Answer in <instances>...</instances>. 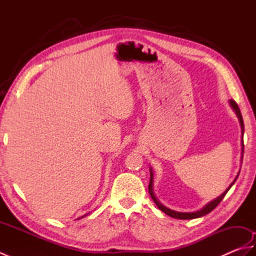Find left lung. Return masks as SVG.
<instances>
[{
	"label": "left lung",
	"instance_id": "left-lung-1",
	"mask_svg": "<svg viewBox=\"0 0 256 256\" xmlns=\"http://www.w3.org/2000/svg\"><path fill=\"white\" fill-rule=\"evenodd\" d=\"M230 106H232L233 110H234V112L236 113V116L238 118V121H240V124H241V130H242V138H243V134H244V123H243V118H242V114H241V111H240V108H238V106L236 104V102L234 100H230ZM244 150V144H243V140H242V152ZM150 170V184H148V192H150V194L152 199L154 200V202L156 204V206H158V209H160L164 214H166L167 216H172V218H175V219H180V220H188V219H196V218H200V216H206L208 214L209 212H211L212 210H214L216 206H218L222 199L224 198V196L226 194V192H229V189L233 186V184L236 182V180L238 179V172L234 180H233V182L230 184L229 188H228L226 192L222 194L221 196H219L218 198H216L214 200H212L211 202H209L208 204H206L202 209H200L198 211H194V212H177V211H174V210H170L166 208L165 206H162L158 200L156 199L155 194H154V192H153V180H154V175H153V170Z\"/></svg>",
	"mask_w": 256,
	"mask_h": 256
}]
</instances>
